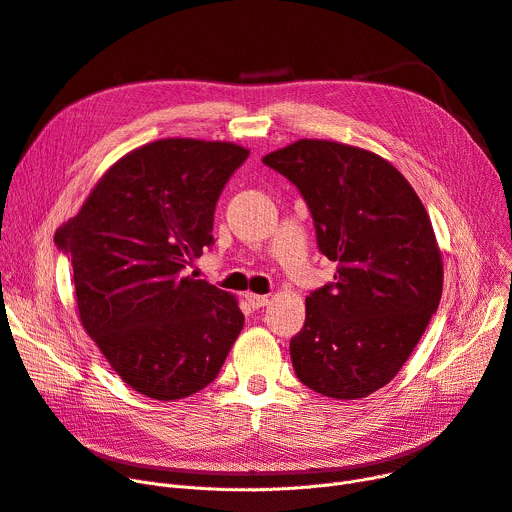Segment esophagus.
Listing matches in <instances>:
<instances>
[{
  "mask_svg": "<svg viewBox=\"0 0 512 512\" xmlns=\"http://www.w3.org/2000/svg\"><path fill=\"white\" fill-rule=\"evenodd\" d=\"M246 299H248V304H250L254 310H260V308H264V306L268 304V295L248 293V295H246Z\"/></svg>",
  "mask_w": 512,
  "mask_h": 512,
  "instance_id": "obj_1",
  "label": "esophagus"
}]
</instances>
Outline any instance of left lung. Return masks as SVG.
Listing matches in <instances>:
<instances>
[{"label":"left lung","instance_id":"8db88e82","mask_svg":"<svg viewBox=\"0 0 512 512\" xmlns=\"http://www.w3.org/2000/svg\"><path fill=\"white\" fill-rule=\"evenodd\" d=\"M306 200L333 283L306 297L289 351L297 378L330 399H362L397 376L436 314L442 260L422 200L364 148L297 140L262 159Z\"/></svg>","mask_w":512,"mask_h":512}]
</instances>
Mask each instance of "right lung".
<instances>
[{
	"mask_svg": "<svg viewBox=\"0 0 512 512\" xmlns=\"http://www.w3.org/2000/svg\"><path fill=\"white\" fill-rule=\"evenodd\" d=\"M250 150L167 138L119 159L57 231L82 326L140 395L190 397L244 328L235 297L184 268L215 244L217 200Z\"/></svg>",
	"mask_w": 512,
	"mask_h": 512,
	"instance_id": "1",
	"label": "right lung"
}]
</instances>
